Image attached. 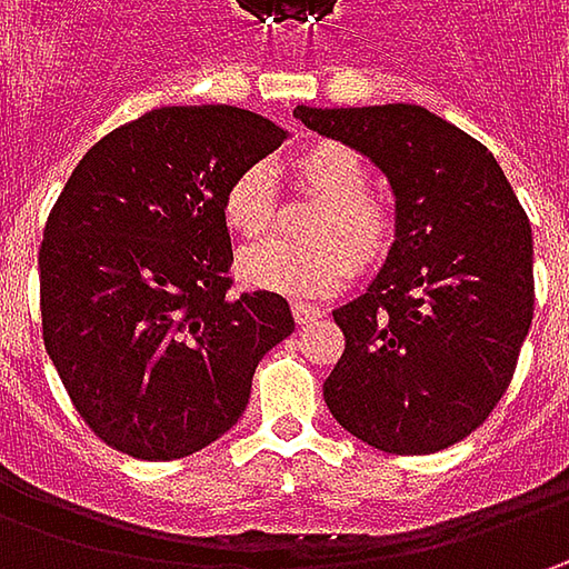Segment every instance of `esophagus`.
<instances>
[{
    "mask_svg": "<svg viewBox=\"0 0 569 569\" xmlns=\"http://www.w3.org/2000/svg\"><path fill=\"white\" fill-rule=\"evenodd\" d=\"M291 317H295L297 326H310V322H317V319L322 317V310L303 303V300H295V303H291Z\"/></svg>",
    "mask_w": 569,
    "mask_h": 569,
    "instance_id": "34e87169",
    "label": "esophagus"
}]
</instances>
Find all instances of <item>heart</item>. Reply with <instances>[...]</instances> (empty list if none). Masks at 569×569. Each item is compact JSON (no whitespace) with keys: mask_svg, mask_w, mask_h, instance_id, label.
I'll return each mask as SVG.
<instances>
[{"mask_svg":"<svg viewBox=\"0 0 569 569\" xmlns=\"http://www.w3.org/2000/svg\"><path fill=\"white\" fill-rule=\"evenodd\" d=\"M291 180L317 208L303 221L307 243H266L240 256V278L284 297H326L358 272H373L396 247V214L370 192V167L348 144L322 139L291 158ZM230 233L256 243L274 228L278 206L262 167H243L221 196Z\"/></svg>","mask_w":569,"mask_h":569,"instance_id":"b5f03b06","label":"heart"}]
</instances>
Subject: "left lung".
<instances>
[{
	"mask_svg": "<svg viewBox=\"0 0 569 569\" xmlns=\"http://www.w3.org/2000/svg\"><path fill=\"white\" fill-rule=\"evenodd\" d=\"M358 148L396 192V247L367 295L332 317L345 336L322 386L332 418L382 452L427 456L485 425L532 326V228L493 154L415 103L297 107Z\"/></svg>",
	"mask_w": 569,
	"mask_h": 569,
	"instance_id": "1",
	"label": "left lung"
}]
</instances>
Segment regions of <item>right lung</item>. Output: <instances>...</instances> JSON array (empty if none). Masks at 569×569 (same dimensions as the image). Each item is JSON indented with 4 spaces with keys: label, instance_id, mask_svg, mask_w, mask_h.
<instances>
[{
    "label": "right lung",
    "instance_id": "right-lung-1",
    "mask_svg": "<svg viewBox=\"0 0 569 569\" xmlns=\"http://www.w3.org/2000/svg\"><path fill=\"white\" fill-rule=\"evenodd\" d=\"M281 142L240 107H161L107 132L59 192L37 252L43 345L107 447L170 462L214 443L295 332L281 295H230L221 218L230 177Z\"/></svg>",
    "mask_w": 569,
    "mask_h": 569
}]
</instances>
